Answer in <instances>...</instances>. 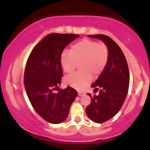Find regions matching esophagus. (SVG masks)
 Here are the masks:
<instances>
[{"mask_svg": "<svg viewBox=\"0 0 150 150\" xmlns=\"http://www.w3.org/2000/svg\"><path fill=\"white\" fill-rule=\"evenodd\" d=\"M84 95V92H80V91H78V96H83Z\"/></svg>", "mask_w": 150, "mask_h": 150, "instance_id": "1", "label": "esophagus"}]
</instances>
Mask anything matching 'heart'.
Wrapping results in <instances>:
<instances>
[{
    "instance_id": "1",
    "label": "heart",
    "mask_w": 150,
    "mask_h": 150,
    "mask_svg": "<svg viewBox=\"0 0 150 150\" xmlns=\"http://www.w3.org/2000/svg\"><path fill=\"white\" fill-rule=\"evenodd\" d=\"M109 59V48L105 43L83 39L71 46L69 53L61 56V64L66 73L71 74L77 65L80 71L66 77L65 82L77 89H82L103 71Z\"/></svg>"
}]
</instances>
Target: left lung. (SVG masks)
<instances>
[{"instance_id": "left-lung-1", "label": "left lung", "mask_w": 150, "mask_h": 150, "mask_svg": "<svg viewBox=\"0 0 150 150\" xmlns=\"http://www.w3.org/2000/svg\"><path fill=\"white\" fill-rule=\"evenodd\" d=\"M89 36L102 40L109 48L107 66L91 84L95 89H100L99 94L92 96L88 93L91 101L86 108V115L93 122L103 123L114 117L123 105L129 90V70L123 52L112 39L103 34Z\"/></svg>"}]
</instances>
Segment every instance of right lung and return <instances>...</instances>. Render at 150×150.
Returning a JSON list of instances; mask_svg holds the SVG:
<instances>
[{
	"label": "right lung",
	"instance_id": "add662e5",
	"mask_svg": "<svg viewBox=\"0 0 150 150\" xmlns=\"http://www.w3.org/2000/svg\"><path fill=\"white\" fill-rule=\"evenodd\" d=\"M79 37L71 33L49 34L30 52L25 68L23 84L36 112L52 124H60L67 118L70 108L77 96L68 86L59 89L63 73L62 52L66 45ZM59 92L54 93L55 89Z\"/></svg>",
	"mask_w": 150,
	"mask_h": 150
}]
</instances>
